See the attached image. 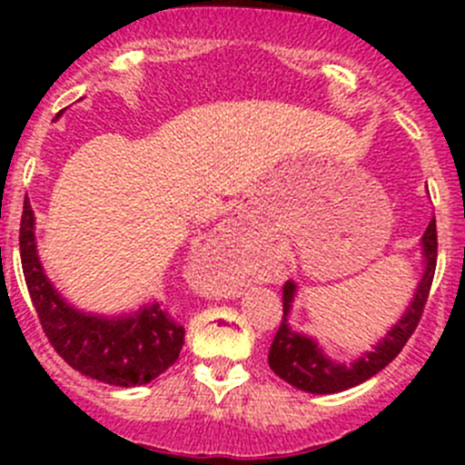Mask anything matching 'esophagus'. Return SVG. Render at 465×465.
<instances>
[{
    "instance_id": "esophagus-1",
    "label": "esophagus",
    "mask_w": 465,
    "mask_h": 465,
    "mask_svg": "<svg viewBox=\"0 0 465 465\" xmlns=\"http://www.w3.org/2000/svg\"><path fill=\"white\" fill-rule=\"evenodd\" d=\"M232 294H233V297H238V290H233V292H232Z\"/></svg>"
}]
</instances>
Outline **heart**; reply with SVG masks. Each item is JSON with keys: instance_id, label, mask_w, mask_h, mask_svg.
<instances>
[{"instance_id": "1", "label": "heart", "mask_w": 465, "mask_h": 465, "mask_svg": "<svg viewBox=\"0 0 465 465\" xmlns=\"http://www.w3.org/2000/svg\"><path fill=\"white\" fill-rule=\"evenodd\" d=\"M215 267L220 272V283H238V281H247L256 276L259 272V262L245 250L238 238H233L224 250L218 252L215 256Z\"/></svg>"}]
</instances>
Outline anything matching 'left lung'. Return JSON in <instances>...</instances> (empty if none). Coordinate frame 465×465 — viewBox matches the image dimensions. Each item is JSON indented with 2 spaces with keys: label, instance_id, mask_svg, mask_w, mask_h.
Returning <instances> with one entry per match:
<instances>
[{
  "label": "left lung",
  "instance_id": "obj_1",
  "mask_svg": "<svg viewBox=\"0 0 465 465\" xmlns=\"http://www.w3.org/2000/svg\"><path fill=\"white\" fill-rule=\"evenodd\" d=\"M420 254H423V274L414 290L410 306L402 312V317L393 323L382 340L373 344L371 351L355 358L353 362H337L328 358L320 346V341L312 340L306 332H299L290 326V312H292L294 297H297V283L288 281L283 285V322L272 340L267 362L270 369L279 378L292 387L308 393H337L344 389L355 387L364 380L373 378L382 371L393 358L402 351L411 332L419 326L423 315L425 302H428L430 288H432L434 270H436V220H430L423 238H420Z\"/></svg>",
  "mask_w": 465,
  "mask_h": 465
}]
</instances>
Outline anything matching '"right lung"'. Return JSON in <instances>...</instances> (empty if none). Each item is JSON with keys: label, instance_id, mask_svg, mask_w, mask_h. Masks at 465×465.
I'll list each match as a JSON object with an SVG mask.
<instances>
[{"label": "right lung", "instance_id": "obj_1", "mask_svg": "<svg viewBox=\"0 0 465 465\" xmlns=\"http://www.w3.org/2000/svg\"><path fill=\"white\" fill-rule=\"evenodd\" d=\"M20 256L33 308L60 358L83 376L114 387H139L162 376L180 358L184 326L157 302L137 312L94 315L72 306L45 274L29 198L20 223Z\"/></svg>", "mask_w": 465, "mask_h": 465}]
</instances>
